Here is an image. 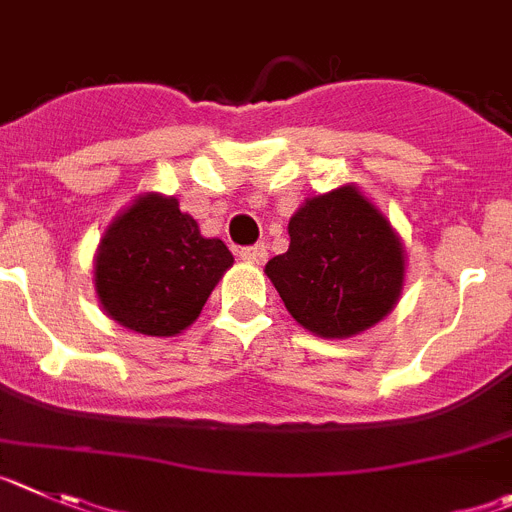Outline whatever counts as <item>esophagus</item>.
I'll list each match as a JSON object with an SVG mask.
<instances>
[{
    "label": "esophagus",
    "mask_w": 512,
    "mask_h": 512,
    "mask_svg": "<svg viewBox=\"0 0 512 512\" xmlns=\"http://www.w3.org/2000/svg\"><path fill=\"white\" fill-rule=\"evenodd\" d=\"M239 257L245 262H252V265H262L267 260V247L265 245H252V247H242L239 250Z\"/></svg>",
    "instance_id": "34e87169"
}]
</instances>
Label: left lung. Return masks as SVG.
Here are the masks:
<instances>
[{"mask_svg":"<svg viewBox=\"0 0 512 512\" xmlns=\"http://www.w3.org/2000/svg\"><path fill=\"white\" fill-rule=\"evenodd\" d=\"M288 234V252L265 273L303 329L347 339L393 311L405 278L403 242L357 188L308 199L290 216Z\"/></svg>","mask_w":512,"mask_h":512,"instance_id":"1","label":"left lung"}]
</instances>
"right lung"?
<instances>
[{
  "instance_id": "1",
  "label": "right lung",
  "mask_w": 512,
  "mask_h": 512,
  "mask_svg": "<svg viewBox=\"0 0 512 512\" xmlns=\"http://www.w3.org/2000/svg\"><path fill=\"white\" fill-rule=\"evenodd\" d=\"M234 257L222 239L201 237L178 199L142 193L107 227L94 285L109 319L145 336H176L199 319Z\"/></svg>"
}]
</instances>
